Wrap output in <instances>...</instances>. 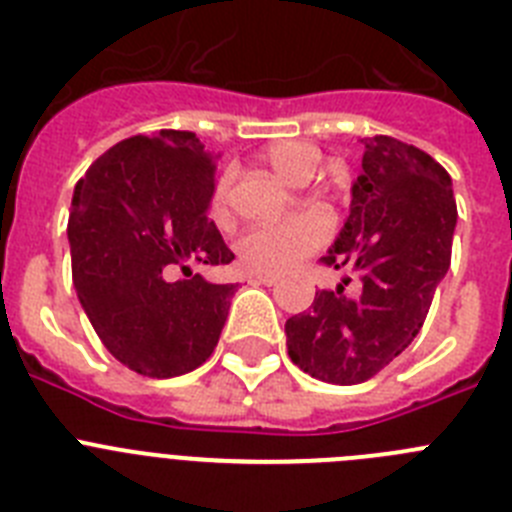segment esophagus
<instances>
[{
	"label": "esophagus",
	"mask_w": 512,
	"mask_h": 512,
	"mask_svg": "<svg viewBox=\"0 0 512 512\" xmlns=\"http://www.w3.org/2000/svg\"><path fill=\"white\" fill-rule=\"evenodd\" d=\"M251 282L253 284H266V287H271V284L279 282V274H266V271H256V274H251Z\"/></svg>",
	"instance_id": "esophagus-1"
}]
</instances>
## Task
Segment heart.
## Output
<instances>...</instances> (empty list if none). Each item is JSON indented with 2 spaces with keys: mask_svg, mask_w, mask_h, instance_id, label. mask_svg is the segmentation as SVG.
<instances>
[{
  "mask_svg": "<svg viewBox=\"0 0 512 512\" xmlns=\"http://www.w3.org/2000/svg\"><path fill=\"white\" fill-rule=\"evenodd\" d=\"M271 169L289 184H307L315 176L320 164V153L307 143H279L269 151ZM228 207V189L225 184L217 189L215 212L225 217ZM330 235V220L323 212H302L282 223L251 228L238 241V256L248 269L282 271L295 266L302 256L323 246Z\"/></svg>",
  "mask_w": 512,
  "mask_h": 512,
  "instance_id": "heart-1",
  "label": "heart"
}]
</instances>
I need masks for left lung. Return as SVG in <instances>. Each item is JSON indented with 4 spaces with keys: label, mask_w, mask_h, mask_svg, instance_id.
I'll return each instance as SVG.
<instances>
[{
    "label": "left lung",
    "mask_w": 512,
    "mask_h": 512,
    "mask_svg": "<svg viewBox=\"0 0 512 512\" xmlns=\"http://www.w3.org/2000/svg\"><path fill=\"white\" fill-rule=\"evenodd\" d=\"M361 174L341 233L323 261L356 287L315 292L284 323L289 359L310 377L359 384L413 343L451 264L456 202L451 176L420 148L390 135L364 138Z\"/></svg>",
    "instance_id": "left-lung-1"
}]
</instances>
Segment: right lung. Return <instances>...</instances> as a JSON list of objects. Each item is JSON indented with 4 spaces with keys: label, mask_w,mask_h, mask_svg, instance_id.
I'll return each instance as SVG.
<instances>
[{
    "label": "right lung",
    "mask_w": 512,
    "mask_h": 512,
    "mask_svg": "<svg viewBox=\"0 0 512 512\" xmlns=\"http://www.w3.org/2000/svg\"><path fill=\"white\" fill-rule=\"evenodd\" d=\"M215 158L187 130L133 135L74 187L76 297L104 348L143 377H179L205 364L238 289L192 274V264L235 259L207 220Z\"/></svg>",
    "instance_id": "add662e5"
}]
</instances>
